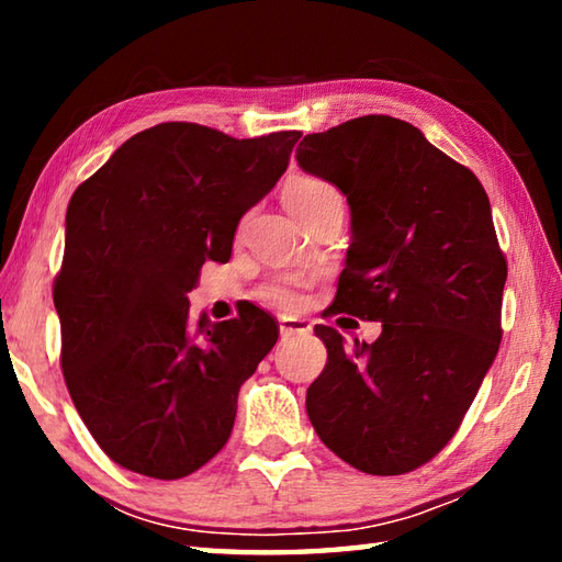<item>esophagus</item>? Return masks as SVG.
<instances>
[{
  "mask_svg": "<svg viewBox=\"0 0 562 562\" xmlns=\"http://www.w3.org/2000/svg\"><path fill=\"white\" fill-rule=\"evenodd\" d=\"M310 329H312V325H310L307 319H302V317H282L280 319V335H282V339L294 337V335H310Z\"/></svg>",
  "mask_w": 562,
  "mask_h": 562,
  "instance_id": "esophagus-1",
  "label": "esophagus"
}]
</instances>
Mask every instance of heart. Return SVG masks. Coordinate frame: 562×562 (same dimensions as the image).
<instances>
[{"label":"heart","mask_w":562,"mask_h":562,"mask_svg":"<svg viewBox=\"0 0 562 562\" xmlns=\"http://www.w3.org/2000/svg\"><path fill=\"white\" fill-rule=\"evenodd\" d=\"M284 201L292 207V213H297L304 221L307 215L317 213L319 207L341 203V195L325 178L297 176L284 186ZM307 282L310 280L302 278V274H278V278L262 284L258 297L272 310H294L302 304V292L307 288Z\"/></svg>","instance_id":"obj_1"}]
</instances>
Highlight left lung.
Masks as SVG:
<instances>
[{
	"label": "left lung",
	"instance_id": "obj_1",
	"mask_svg": "<svg viewBox=\"0 0 562 562\" xmlns=\"http://www.w3.org/2000/svg\"><path fill=\"white\" fill-rule=\"evenodd\" d=\"M297 164L337 186L351 245L331 312L382 322L347 347L317 325L327 364L307 389L317 436L372 475L408 473L459 431L498 355L508 265L481 180L406 121L361 116L310 133Z\"/></svg>",
	"mask_w": 562,
	"mask_h": 562
}]
</instances>
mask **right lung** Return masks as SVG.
Here are the masks:
<instances>
[{
	"label": "right lung",
	"instance_id": "1",
	"mask_svg": "<svg viewBox=\"0 0 562 562\" xmlns=\"http://www.w3.org/2000/svg\"><path fill=\"white\" fill-rule=\"evenodd\" d=\"M300 136L158 123L74 190L54 280L61 372L123 469L176 481L231 439L237 392L280 327L255 304L217 325L193 322L188 292L205 260H231L237 223L288 170Z\"/></svg>",
	"mask_w": 562,
	"mask_h": 562
}]
</instances>
